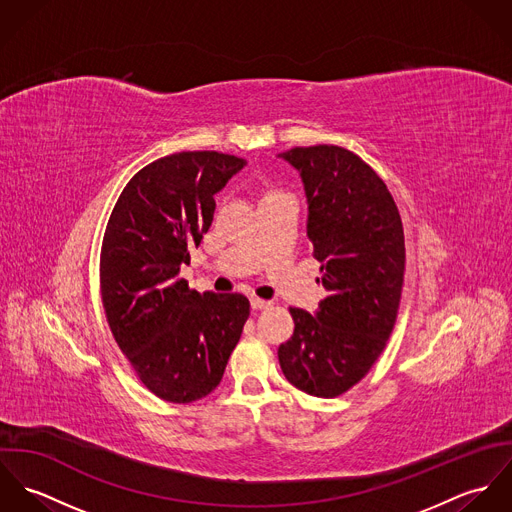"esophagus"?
Masks as SVG:
<instances>
[{
  "instance_id": "34e87169",
  "label": "esophagus",
  "mask_w": 512,
  "mask_h": 512,
  "mask_svg": "<svg viewBox=\"0 0 512 512\" xmlns=\"http://www.w3.org/2000/svg\"><path fill=\"white\" fill-rule=\"evenodd\" d=\"M250 305H252V309L260 311V309H266V307H270V301H266V299H260V297H252V299H250Z\"/></svg>"
}]
</instances>
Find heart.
<instances>
[{"label": "heart", "mask_w": 512, "mask_h": 512, "mask_svg": "<svg viewBox=\"0 0 512 512\" xmlns=\"http://www.w3.org/2000/svg\"><path fill=\"white\" fill-rule=\"evenodd\" d=\"M268 195H274V193H268Z\"/></svg>", "instance_id": "obj_1"}]
</instances>
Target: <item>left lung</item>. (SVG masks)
Listing matches in <instances>:
<instances>
[{
	"label": "left lung",
	"instance_id": "1",
	"mask_svg": "<svg viewBox=\"0 0 512 512\" xmlns=\"http://www.w3.org/2000/svg\"><path fill=\"white\" fill-rule=\"evenodd\" d=\"M278 157L301 177L327 292L313 313L290 309L295 329L278 359L295 388L335 398L365 376L392 333L406 262L402 220L384 181L353 151L293 147Z\"/></svg>",
	"mask_w": 512,
	"mask_h": 512
}]
</instances>
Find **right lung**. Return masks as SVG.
Instances as JSON below:
<instances>
[{
    "label": "right lung",
    "mask_w": 512,
    "mask_h": 512,
    "mask_svg": "<svg viewBox=\"0 0 512 512\" xmlns=\"http://www.w3.org/2000/svg\"><path fill=\"white\" fill-rule=\"evenodd\" d=\"M246 165L219 151H181L138 171L108 220L100 292L108 325L147 388L175 404L219 386L250 303L199 293L181 278L215 215V195Z\"/></svg>",
    "instance_id": "add662e5"
}]
</instances>
